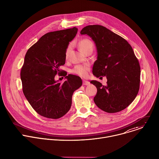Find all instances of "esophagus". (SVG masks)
<instances>
[{
    "label": "esophagus",
    "mask_w": 159,
    "mask_h": 159,
    "mask_svg": "<svg viewBox=\"0 0 159 159\" xmlns=\"http://www.w3.org/2000/svg\"><path fill=\"white\" fill-rule=\"evenodd\" d=\"M84 85H87L89 84V81H87V80H83V84H82Z\"/></svg>",
    "instance_id": "34e87169"
}]
</instances>
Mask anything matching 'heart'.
I'll return each instance as SVG.
<instances>
[{
  "label": "heart",
  "mask_w": 159,
  "mask_h": 159,
  "mask_svg": "<svg viewBox=\"0 0 159 159\" xmlns=\"http://www.w3.org/2000/svg\"><path fill=\"white\" fill-rule=\"evenodd\" d=\"M79 47L84 53H85L90 50L93 49V43L92 41L88 39H83L80 40L79 43ZM72 48V44H70L66 49L65 51V58H67L69 57ZM90 70V66L88 64H83V65H75L73 69L72 70V72L77 74L80 77H84L87 76L88 72Z\"/></svg>",
  "instance_id": "1"
}]
</instances>
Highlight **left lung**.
Returning <instances> with one entry per match:
<instances>
[{
  "instance_id": "left-lung-1",
  "label": "left lung",
  "mask_w": 159,
  "mask_h": 159,
  "mask_svg": "<svg viewBox=\"0 0 159 159\" xmlns=\"http://www.w3.org/2000/svg\"><path fill=\"white\" fill-rule=\"evenodd\" d=\"M80 34L90 36L96 44L98 57L93 75L106 76L107 80L106 86L97 80L90 81L98 90L95 104L109 113L125 109L137 96L140 82V64L131 45L101 25L87 26Z\"/></svg>"
}]
</instances>
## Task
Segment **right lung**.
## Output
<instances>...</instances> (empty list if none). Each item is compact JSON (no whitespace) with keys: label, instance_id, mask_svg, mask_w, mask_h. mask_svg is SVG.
<instances>
[{"label":"right lung","instance_id":"1","mask_svg":"<svg viewBox=\"0 0 159 159\" xmlns=\"http://www.w3.org/2000/svg\"><path fill=\"white\" fill-rule=\"evenodd\" d=\"M75 27L50 32L28 50L20 71L22 91L32 107L45 118L58 119L70 109L74 92L81 87L79 76L69 74L63 83L55 80L65 63V51L75 38ZM66 75V74L65 75Z\"/></svg>","mask_w":159,"mask_h":159}]
</instances>
